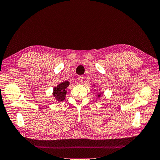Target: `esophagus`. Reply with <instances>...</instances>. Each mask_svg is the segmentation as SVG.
Returning <instances> with one entry per match:
<instances>
[{
    "mask_svg": "<svg viewBox=\"0 0 160 160\" xmlns=\"http://www.w3.org/2000/svg\"><path fill=\"white\" fill-rule=\"evenodd\" d=\"M84 76H78V82H79L80 83H83V82H84Z\"/></svg>",
    "mask_w": 160,
    "mask_h": 160,
    "instance_id": "obj_1",
    "label": "esophagus"
}]
</instances>
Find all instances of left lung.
Returning a JSON list of instances; mask_svg holds the SVG:
<instances>
[{
    "label": "left lung",
    "mask_w": 160,
    "mask_h": 160,
    "mask_svg": "<svg viewBox=\"0 0 160 160\" xmlns=\"http://www.w3.org/2000/svg\"><path fill=\"white\" fill-rule=\"evenodd\" d=\"M97 97H101V94H98V95H97Z\"/></svg>",
    "instance_id": "8db88e82"
}]
</instances>
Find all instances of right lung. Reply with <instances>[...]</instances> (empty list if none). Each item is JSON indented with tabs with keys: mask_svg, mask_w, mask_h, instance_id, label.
Masks as SVG:
<instances>
[{
	"mask_svg": "<svg viewBox=\"0 0 160 160\" xmlns=\"http://www.w3.org/2000/svg\"><path fill=\"white\" fill-rule=\"evenodd\" d=\"M69 84H70V83H69L68 81H65V82H61V84H59L56 87H54L52 94L57 101L61 102L64 100L67 92L66 88L68 87Z\"/></svg>",
	"mask_w": 160,
	"mask_h": 160,
	"instance_id": "obj_1",
	"label": "right lung"
}]
</instances>
